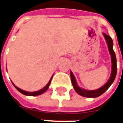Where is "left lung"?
<instances>
[{
    "mask_svg": "<svg viewBox=\"0 0 123 123\" xmlns=\"http://www.w3.org/2000/svg\"><path fill=\"white\" fill-rule=\"evenodd\" d=\"M103 35L105 37L107 43L108 45V49L109 53L111 55V62H112V71H111V74L110 76L109 80H108V82L106 83L105 85L102 86L101 88H99L98 90H86L84 89H81L80 87H78L75 80L74 76L73 75L72 72L70 71V77H71V82H72V86L74 88L75 91L79 94V95L84 96V97H86V98H97L99 97V95H102L103 93L105 92L106 90H107L111 85L113 84L114 82V80L115 79L117 75V59L115 53L113 51V40L111 37L109 35H107L105 33H103Z\"/></svg>",
    "mask_w": 123,
    "mask_h": 123,
    "instance_id": "1",
    "label": "left lung"
}]
</instances>
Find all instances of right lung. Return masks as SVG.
Returning a JSON list of instances; mask_svg holds the SVG:
<instances>
[{"label": "right lung", "mask_w": 123, "mask_h": 123, "mask_svg": "<svg viewBox=\"0 0 123 123\" xmlns=\"http://www.w3.org/2000/svg\"><path fill=\"white\" fill-rule=\"evenodd\" d=\"M52 78H53V76L51 78V79H50V80H49V82H48V84H47V85L45 86V87H44V88H43V89H41V90L39 91H37V92H25V91H24L22 90H21V89H20V88H18V87H16V86L13 84V85L14 86V87L16 89H17L19 91L20 93H22V94H24V95H29V96H35V95H40V94H41V93H44L45 92L47 89L49 88V85H50V84H51V80H52Z\"/></svg>", "instance_id": "obj_1"}]
</instances>
